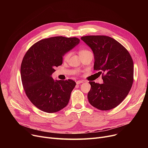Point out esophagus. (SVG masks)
<instances>
[{
    "mask_svg": "<svg viewBox=\"0 0 148 148\" xmlns=\"http://www.w3.org/2000/svg\"><path fill=\"white\" fill-rule=\"evenodd\" d=\"M82 83H83V81H82V80H78V81H77V82H76L77 84H79Z\"/></svg>",
    "mask_w": 148,
    "mask_h": 148,
    "instance_id": "34e87169",
    "label": "esophagus"
}]
</instances>
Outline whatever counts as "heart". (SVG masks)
<instances>
[{"mask_svg": "<svg viewBox=\"0 0 148 148\" xmlns=\"http://www.w3.org/2000/svg\"><path fill=\"white\" fill-rule=\"evenodd\" d=\"M89 52H90V51H89V50H88L82 49V50H81L79 51V54H80V56H82V55H83V54H86V53H89ZM69 56H70V53H67L65 54V55L64 56V60H67V59L69 58Z\"/></svg>", "mask_w": 148, "mask_h": 148, "instance_id": "obj_1", "label": "heart"}]
</instances>
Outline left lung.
Segmentation results:
<instances>
[{
	"mask_svg": "<svg viewBox=\"0 0 148 148\" xmlns=\"http://www.w3.org/2000/svg\"><path fill=\"white\" fill-rule=\"evenodd\" d=\"M81 40L92 49L95 70L102 74L103 84L89 82V103L101 110L117 107L132 87L134 65L127 50L114 39L103 35L82 36Z\"/></svg>",
	"mask_w": 148,
	"mask_h": 148,
	"instance_id": "1",
	"label": "left lung"
}]
</instances>
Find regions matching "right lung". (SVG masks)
I'll return each instance as SVG.
<instances>
[{
  "label": "right lung",
  "mask_w": 148,
  "mask_h": 148,
  "mask_svg": "<svg viewBox=\"0 0 148 148\" xmlns=\"http://www.w3.org/2000/svg\"><path fill=\"white\" fill-rule=\"evenodd\" d=\"M79 42L75 37H51L38 41L25 54L20 69L23 86L31 103L40 110L54 113L68 104L75 82L54 80L51 75L54 68L62 64L63 56Z\"/></svg>",
  "instance_id": "right-lung-1"
}]
</instances>
